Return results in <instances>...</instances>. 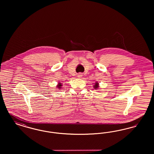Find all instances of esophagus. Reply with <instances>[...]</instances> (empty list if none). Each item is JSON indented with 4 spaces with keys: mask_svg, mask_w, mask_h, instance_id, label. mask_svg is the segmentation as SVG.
<instances>
[{
    "mask_svg": "<svg viewBox=\"0 0 154 154\" xmlns=\"http://www.w3.org/2000/svg\"><path fill=\"white\" fill-rule=\"evenodd\" d=\"M82 76V73H81L78 74V75H77V77H78L79 78H81Z\"/></svg>",
    "mask_w": 154,
    "mask_h": 154,
    "instance_id": "esophagus-1",
    "label": "esophagus"
}]
</instances>
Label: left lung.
Here are the masks:
<instances>
[{
	"label": "left lung",
	"mask_w": 154,
	"mask_h": 154,
	"mask_svg": "<svg viewBox=\"0 0 154 154\" xmlns=\"http://www.w3.org/2000/svg\"><path fill=\"white\" fill-rule=\"evenodd\" d=\"M94 87L95 89H97V88H99V83L97 82H96L95 84L94 85Z\"/></svg>",
	"instance_id": "8db88e82"
}]
</instances>
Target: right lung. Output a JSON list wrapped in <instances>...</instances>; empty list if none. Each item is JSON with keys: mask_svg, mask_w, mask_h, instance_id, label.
<instances>
[{"mask_svg": "<svg viewBox=\"0 0 154 154\" xmlns=\"http://www.w3.org/2000/svg\"><path fill=\"white\" fill-rule=\"evenodd\" d=\"M62 87V84H61V83H59L58 84V85H57V87L59 88V89H60V88H62L61 87Z\"/></svg>", "mask_w": 154, "mask_h": 154, "instance_id": "1", "label": "right lung"}]
</instances>
